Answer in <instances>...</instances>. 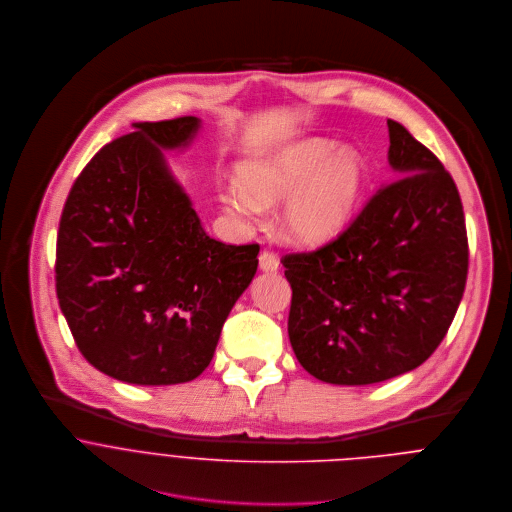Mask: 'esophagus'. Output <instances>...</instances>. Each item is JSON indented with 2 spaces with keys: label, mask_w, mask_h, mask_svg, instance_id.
Here are the masks:
<instances>
[{
  "label": "esophagus",
  "mask_w": 512,
  "mask_h": 512,
  "mask_svg": "<svg viewBox=\"0 0 512 512\" xmlns=\"http://www.w3.org/2000/svg\"><path fill=\"white\" fill-rule=\"evenodd\" d=\"M258 262H260V270L266 272V274H274V272L280 270L278 258H276L274 254H270V252H262L260 258H258Z\"/></svg>",
  "instance_id": "obj_1"
}]
</instances>
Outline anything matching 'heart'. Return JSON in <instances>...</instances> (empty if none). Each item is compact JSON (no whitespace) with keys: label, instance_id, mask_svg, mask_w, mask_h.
I'll list each match as a JSON object with an SVG mask.
<instances>
[{"label":"heart","instance_id":"heart-1","mask_svg":"<svg viewBox=\"0 0 512 512\" xmlns=\"http://www.w3.org/2000/svg\"><path fill=\"white\" fill-rule=\"evenodd\" d=\"M369 169L355 149H336L326 141H304L256 157L230 184L224 206L254 218L264 206L282 200L278 224L282 236L304 248L338 238L363 198Z\"/></svg>","mask_w":512,"mask_h":512}]
</instances>
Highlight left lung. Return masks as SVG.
<instances>
[{
    "label": "left lung",
    "instance_id": "obj_1",
    "mask_svg": "<svg viewBox=\"0 0 512 512\" xmlns=\"http://www.w3.org/2000/svg\"><path fill=\"white\" fill-rule=\"evenodd\" d=\"M383 184L338 240L284 256L288 336L302 367L334 385H371L431 357L461 304L469 246L459 190L397 121L387 119Z\"/></svg>",
    "mask_w": 512,
    "mask_h": 512
}]
</instances>
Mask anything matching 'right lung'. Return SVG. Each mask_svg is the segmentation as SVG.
<instances>
[{"label": "right lung", "instance_id": "right-lung-1", "mask_svg": "<svg viewBox=\"0 0 512 512\" xmlns=\"http://www.w3.org/2000/svg\"><path fill=\"white\" fill-rule=\"evenodd\" d=\"M75 180L57 232L59 308L83 357L135 385H176L210 363L258 268V244L210 238L165 151L202 121L133 123Z\"/></svg>", "mask_w": 512, "mask_h": 512}]
</instances>
